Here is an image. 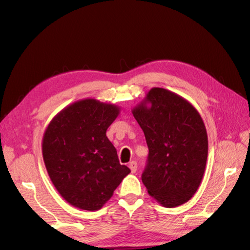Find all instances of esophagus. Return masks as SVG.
<instances>
[{
  "mask_svg": "<svg viewBox=\"0 0 250 250\" xmlns=\"http://www.w3.org/2000/svg\"><path fill=\"white\" fill-rule=\"evenodd\" d=\"M129 167H130L132 173H135L136 169H137V163H136L135 161H131V162L129 163Z\"/></svg>",
  "mask_w": 250,
  "mask_h": 250,
  "instance_id": "1",
  "label": "esophagus"
}]
</instances>
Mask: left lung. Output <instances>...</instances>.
I'll list each match as a JSON object with an SVG mask.
<instances>
[{
    "label": "left lung",
    "instance_id": "obj_1",
    "mask_svg": "<svg viewBox=\"0 0 250 250\" xmlns=\"http://www.w3.org/2000/svg\"><path fill=\"white\" fill-rule=\"evenodd\" d=\"M132 114L149 149L142 174L148 193L166 207L188 202L203 178L208 151L198 110L176 93L152 88Z\"/></svg>",
    "mask_w": 250,
    "mask_h": 250
}]
</instances>
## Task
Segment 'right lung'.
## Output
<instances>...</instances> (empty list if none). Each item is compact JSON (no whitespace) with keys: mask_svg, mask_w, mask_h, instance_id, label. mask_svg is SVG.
Here are the masks:
<instances>
[{"mask_svg":"<svg viewBox=\"0 0 250 250\" xmlns=\"http://www.w3.org/2000/svg\"><path fill=\"white\" fill-rule=\"evenodd\" d=\"M118 115V106L86 99L63 108L45 131L47 172L62 198L77 208L100 209L131 172L106 136Z\"/></svg>","mask_w":250,"mask_h":250,"instance_id":"right-lung-1","label":"right lung"}]
</instances>
